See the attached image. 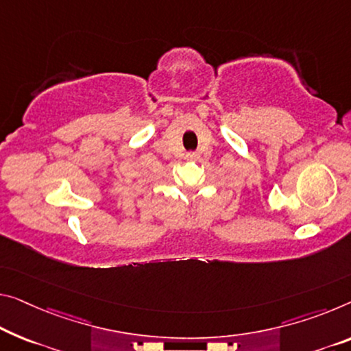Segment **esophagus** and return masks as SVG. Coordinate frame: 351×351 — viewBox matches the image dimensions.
<instances>
[{
	"mask_svg": "<svg viewBox=\"0 0 351 351\" xmlns=\"http://www.w3.org/2000/svg\"><path fill=\"white\" fill-rule=\"evenodd\" d=\"M186 158L197 160V158H199V154H197V152H188V154H186Z\"/></svg>",
	"mask_w": 351,
	"mask_h": 351,
	"instance_id": "1",
	"label": "esophagus"
}]
</instances>
